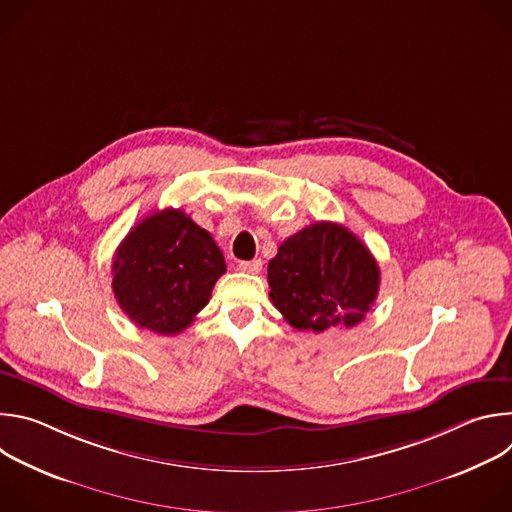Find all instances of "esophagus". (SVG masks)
Listing matches in <instances>:
<instances>
[{"mask_svg": "<svg viewBox=\"0 0 512 512\" xmlns=\"http://www.w3.org/2000/svg\"><path fill=\"white\" fill-rule=\"evenodd\" d=\"M239 269L245 271V273H259V271H261V261H259V259L241 261V263H239Z\"/></svg>", "mask_w": 512, "mask_h": 512, "instance_id": "esophagus-1", "label": "esophagus"}]
</instances>
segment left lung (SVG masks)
<instances>
[{
  "instance_id": "1",
  "label": "left lung",
  "mask_w": 512,
  "mask_h": 512,
  "mask_svg": "<svg viewBox=\"0 0 512 512\" xmlns=\"http://www.w3.org/2000/svg\"><path fill=\"white\" fill-rule=\"evenodd\" d=\"M269 298L296 330L352 328L377 300L381 271L364 243L338 223L285 239L267 267Z\"/></svg>"
}]
</instances>
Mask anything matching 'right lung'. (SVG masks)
Instances as JSON below:
<instances>
[{"label": "right lung", "instance_id": "right-lung-1", "mask_svg": "<svg viewBox=\"0 0 512 512\" xmlns=\"http://www.w3.org/2000/svg\"><path fill=\"white\" fill-rule=\"evenodd\" d=\"M225 271L210 233L180 208H164L145 216L117 247L113 294L139 328L174 336L194 322Z\"/></svg>", "mask_w": 512, "mask_h": 512}]
</instances>
